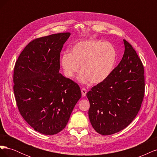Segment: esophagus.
Returning <instances> with one entry per match:
<instances>
[{
    "instance_id": "1",
    "label": "esophagus",
    "mask_w": 157,
    "mask_h": 157,
    "mask_svg": "<svg viewBox=\"0 0 157 157\" xmlns=\"http://www.w3.org/2000/svg\"><path fill=\"white\" fill-rule=\"evenodd\" d=\"M81 92H82V96L83 97H85V96H86V92H87V91H86V89H85L84 88H82L81 89Z\"/></svg>"
}]
</instances>
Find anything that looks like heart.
<instances>
[{
  "label": "heart",
  "instance_id": "b5f03b06",
  "mask_svg": "<svg viewBox=\"0 0 157 157\" xmlns=\"http://www.w3.org/2000/svg\"><path fill=\"white\" fill-rule=\"evenodd\" d=\"M117 52L112 44L99 40H86L76 43L71 52L61 55L60 65L66 77L71 78L80 65L78 76L82 84H100L111 75L115 67Z\"/></svg>",
  "mask_w": 157,
  "mask_h": 157
}]
</instances>
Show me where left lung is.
Instances as JSON below:
<instances>
[{
	"label": "left lung",
	"instance_id": "1",
	"mask_svg": "<svg viewBox=\"0 0 157 157\" xmlns=\"http://www.w3.org/2000/svg\"><path fill=\"white\" fill-rule=\"evenodd\" d=\"M124 53L105 81L86 94L90 123L99 134L111 135L124 129L138 113L145 92L144 69L132 45L123 40Z\"/></svg>",
	"mask_w": 157,
	"mask_h": 157
}]
</instances>
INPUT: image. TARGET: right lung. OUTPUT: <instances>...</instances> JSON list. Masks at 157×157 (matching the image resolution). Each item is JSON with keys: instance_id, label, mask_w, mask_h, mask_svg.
<instances>
[{"instance_id": "1", "label": "right lung", "mask_w": 157, "mask_h": 157, "mask_svg": "<svg viewBox=\"0 0 157 157\" xmlns=\"http://www.w3.org/2000/svg\"><path fill=\"white\" fill-rule=\"evenodd\" d=\"M70 33L39 38L16 62L13 92L19 111L35 131L54 135L67 125L81 98L78 85L59 73L60 52Z\"/></svg>"}]
</instances>
